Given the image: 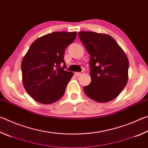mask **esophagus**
<instances>
[{
    "instance_id": "esophagus-1",
    "label": "esophagus",
    "mask_w": 148,
    "mask_h": 148,
    "mask_svg": "<svg viewBox=\"0 0 148 148\" xmlns=\"http://www.w3.org/2000/svg\"><path fill=\"white\" fill-rule=\"evenodd\" d=\"M84 74V71L77 72H76V73H75V74H76L77 76H81V75H83Z\"/></svg>"
}]
</instances>
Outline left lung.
<instances>
[{"mask_svg":"<svg viewBox=\"0 0 148 148\" xmlns=\"http://www.w3.org/2000/svg\"><path fill=\"white\" fill-rule=\"evenodd\" d=\"M78 36L90 55L91 82L84 86V92L97 102L111 101L124 89L128 81L127 57L108 34L82 31Z\"/></svg>","mask_w":148,"mask_h":148,"instance_id":"obj_1","label":"left lung"}]
</instances>
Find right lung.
<instances>
[{
  "label": "right lung",
  "instance_id": "1",
  "mask_svg": "<svg viewBox=\"0 0 148 148\" xmlns=\"http://www.w3.org/2000/svg\"><path fill=\"white\" fill-rule=\"evenodd\" d=\"M76 35V32H53L30 46L21 62L22 79L27 93L36 101L51 104L63 96L74 75L64 71V53Z\"/></svg>",
  "mask_w": 148,
  "mask_h": 148
}]
</instances>
